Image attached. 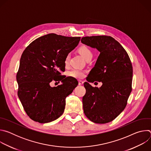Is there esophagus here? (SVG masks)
<instances>
[{"mask_svg":"<svg viewBox=\"0 0 151 151\" xmlns=\"http://www.w3.org/2000/svg\"><path fill=\"white\" fill-rule=\"evenodd\" d=\"M83 83V82L82 81H81V80L79 81V85H82Z\"/></svg>","mask_w":151,"mask_h":151,"instance_id":"34e87169","label":"esophagus"}]
</instances>
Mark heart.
<instances>
[{
	"mask_svg": "<svg viewBox=\"0 0 151 151\" xmlns=\"http://www.w3.org/2000/svg\"><path fill=\"white\" fill-rule=\"evenodd\" d=\"M79 52L82 55V56L85 59L87 60L90 58H92L93 57V52L87 46L82 45L78 48ZM70 56L69 55H67L66 57L64 59V64L66 66H68L69 63ZM85 71L79 69H73L68 72V75L70 77L76 78V79H81L83 78L85 76Z\"/></svg>",
	"mask_w": 151,
	"mask_h": 151,
	"instance_id": "b5f03b06",
	"label": "heart"
}]
</instances>
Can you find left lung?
I'll list each match as a JSON object with an SVG mask.
<instances>
[{
    "label": "left lung",
    "mask_w": 151,
    "mask_h": 151,
    "mask_svg": "<svg viewBox=\"0 0 151 151\" xmlns=\"http://www.w3.org/2000/svg\"><path fill=\"white\" fill-rule=\"evenodd\" d=\"M81 42L100 51L88 81L101 82V87L83 83V112L91 121L106 124L115 119L125 109L132 91L133 66L127 51L111 36L82 37Z\"/></svg>",
    "instance_id": "obj_1"
}]
</instances>
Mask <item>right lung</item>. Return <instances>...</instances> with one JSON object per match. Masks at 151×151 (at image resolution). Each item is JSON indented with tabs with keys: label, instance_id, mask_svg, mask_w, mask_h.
<instances>
[{
	"label": "right lung",
	"instance_id": "1",
	"mask_svg": "<svg viewBox=\"0 0 151 151\" xmlns=\"http://www.w3.org/2000/svg\"><path fill=\"white\" fill-rule=\"evenodd\" d=\"M80 37L50 33L28 45L21 55L17 73L18 96L27 115L34 121L47 123L64 112L66 97L76 87L74 78L62 75L64 59L79 44ZM52 80L62 83L51 88Z\"/></svg>",
	"mask_w": 151,
	"mask_h": 151
}]
</instances>
